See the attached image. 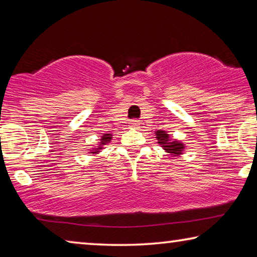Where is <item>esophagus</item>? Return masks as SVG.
<instances>
[{"instance_id":"34e87169","label":"esophagus","mask_w":257,"mask_h":257,"mask_svg":"<svg viewBox=\"0 0 257 257\" xmlns=\"http://www.w3.org/2000/svg\"><path fill=\"white\" fill-rule=\"evenodd\" d=\"M141 124V122H139L138 120H130L129 121V127L130 128H138V125Z\"/></svg>"}]
</instances>
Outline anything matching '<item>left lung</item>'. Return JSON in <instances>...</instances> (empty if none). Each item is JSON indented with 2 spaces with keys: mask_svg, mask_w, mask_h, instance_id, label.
<instances>
[{
  "mask_svg": "<svg viewBox=\"0 0 257 257\" xmlns=\"http://www.w3.org/2000/svg\"><path fill=\"white\" fill-rule=\"evenodd\" d=\"M155 138L158 139L159 145L163 147V150L170 155H180L185 150V144L181 142L176 141V139H171L169 134L163 130H156L155 132Z\"/></svg>",
  "mask_w": 257,
  "mask_h": 257,
  "instance_id": "left-lung-1",
  "label": "left lung"
}]
</instances>
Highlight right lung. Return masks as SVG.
Instances as JSON below:
<instances>
[{"label":"right lung","instance_id":"1","mask_svg":"<svg viewBox=\"0 0 257 257\" xmlns=\"http://www.w3.org/2000/svg\"><path fill=\"white\" fill-rule=\"evenodd\" d=\"M111 139H112V135L111 134H104L103 136L101 137V142H99L98 146L97 147H94V149L92 150V152H90V153H92V154H97L99 151L103 150V146L104 145H106L107 143L111 142Z\"/></svg>","mask_w":257,"mask_h":257}]
</instances>
